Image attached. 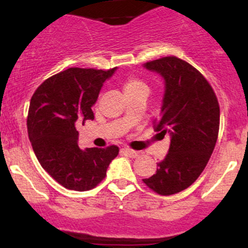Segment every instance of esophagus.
I'll return each mask as SVG.
<instances>
[{
  "mask_svg": "<svg viewBox=\"0 0 248 248\" xmlns=\"http://www.w3.org/2000/svg\"><path fill=\"white\" fill-rule=\"evenodd\" d=\"M121 153L124 154V155L128 156V157H132V158L138 157V156L140 155V153L136 152V150L129 149V148H124V149H121Z\"/></svg>",
  "mask_w": 248,
  "mask_h": 248,
  "instance_id": "34e87169",
  "label": "esophagus"
}]
</instances>
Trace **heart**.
Listing matches in <instances>:
<instances>
[{
	"label": "heart",
	"instance_id": "b5f03b06",
	"mask_svg": "<svg viewBox=\"0 0 248 248\" xmlns=\"http://www.w3.org/2000/svg\"><path fill=\"white\" fill-rule=\"evenodd\" d=\"M122 87H124V94L135 92V91H139V90L148 91L147 85L142 80H140V79L135 78V77H129V78L124 79V80L122 81Z\"/></svg>",
	"mask_w": 248,
	"mask_h": 248
}]
</instances>
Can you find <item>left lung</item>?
Here are the masks:
<instances>
[{"label":"left lung","instance_id":"left-lung-1","mask_svg":"<svg viewBox=\"0 0 248 248\" xmlns=\"http://www.w3.org/2000/svg\"><path fill=\"white\" fill-rule=\"evenodd\" d=\"M143 67L164 80L161 113L153 124L156 132L170 136L166 157L143 182L169 196L189 187L206 167L217 142L220 110L212 87L189 62L164 57Z\"/></svg>","mask_w":248,"mask_h":248}]
</instances>
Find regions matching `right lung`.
I'll return each mask as SVG.
<instances>
[{
    "label": "right lung",
    "instance_id": "add662e5",
    "mask_svg": "<svg viewBox=\"0 0 248 248\" xmlns=\"http://www.w3.org/2000/svg\"><path fill=\"white\" fill-rule=\"evenodd\" d=\"M115 69H71L46 79L30 101L28 134L41 166L61 186L86 191L106 176L119 148L80 149L77 127L93 120L92 106Z\"/></svg>",
    "mask_w": 248,
    "mask_h": 248
}]
</instances>
